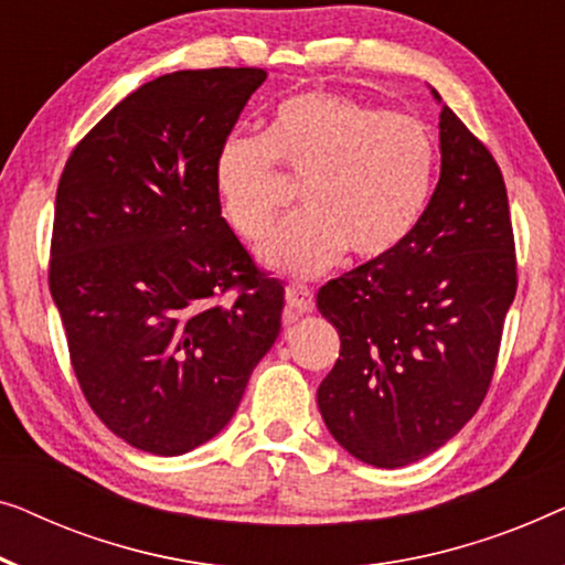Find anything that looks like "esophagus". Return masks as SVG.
I'll use <instances>...</instances> for the list:
<instances>
[{"label":"esophagus","instance_id":"esophagus-1","mask_svg":"<svg viewBox=\"0 0 565 565\" xmlns=\"http://www.w3.org/2000/svg\"><path fill=\"white\" fill-rule=\"evenodd\" d=\"M286 301H289L291 309H297L299 315H307L315 309V294L312 289L301 284H289L286 286Z\"/></svg>","mask_w":565,"mask_h":565}]
</instances>
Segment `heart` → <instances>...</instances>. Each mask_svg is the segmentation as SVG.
I'll return each instance as SVG.
<instances>
[{
  "instance_id": "obj_1",
  "label": "heart",
  "mask_w": 565,
  "mask_h": 565,
  "mask_svg": "<svg viewBox=\"0 0 565 565\" xmlns=\"http://www.w3.org/2000/svg\"><path fill=\"white\" fill-rule=\"evenodd\" d=\"M276 166L301 184L305 212L286 220L260 256L274 271L312 279L343 253L381 260L409 241L438 177L430 125L351 94L284 99L266 138L230 135L214 158L222 212L245 243L271 233L284 206Z\"/></svg>"
}]
</instances>
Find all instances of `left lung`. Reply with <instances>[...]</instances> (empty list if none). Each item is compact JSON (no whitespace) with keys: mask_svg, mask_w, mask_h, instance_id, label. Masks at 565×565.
I'll return each instance as SVG.
<instances>
[{"mask_svg":"<svg viewBox=\"0 0 565 565\" xmlns=\"http://www.w3.org/2000/svg\"><path fill=\"white\" fill-rule=\"evenodd\" d=\"M440 150V181L409 241L317 291L340 335L317 404L332 438L376 468L430 456L476 415L518 291L502 169L450 107Z\"/></svg>","mask_w":565,"mask_h":565,"instance_id":"8db88e82","label":"left lung"}]
</instances>
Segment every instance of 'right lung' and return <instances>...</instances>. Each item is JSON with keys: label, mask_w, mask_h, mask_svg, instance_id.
I'll return each instance as SVG.
<instances>
[{"label": "right lung", "mask_w": 565, "mask_h": 565, "mask_svg": "<svg viewBox=\"0 0 565 565\" xmlns=\"http://www.w3.org/2000/svg\"><path fill=\"white\" fill-rule=\"evenodd\" d=\"M264 68L142 84L76 142L55 192L47 284L97 417L179 456L235 415L281 330L284 286L222 217L214 158Z\"/></svg>", "instance_id": "obj_1"}]
</instances>
